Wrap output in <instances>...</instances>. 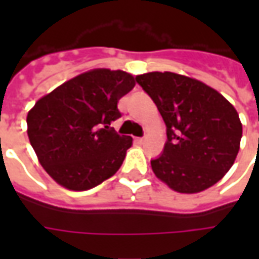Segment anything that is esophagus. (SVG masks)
Instances as JSON below:
<instances>
[{
    "instance_id": "esophagus-1",
    "label": "esophagus",
    "mask_w": 259,
    "mask_h": 259,
    "mask_svg": "<svg viewBox=\"0 0 259 259\" xmlns=\"http://www.w3.org/2000/svg\"><path fill=\"white\" fill-rule=\"evenodd\" d=\"M144 141H146V137H139V139H137V143H140V144H143Z\"/></svg>"
}]
</instances>
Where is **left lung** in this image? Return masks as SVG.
<instances>
[{
  "mask_svg": "<svg viewBox=\"0 0 259 259\" xmlns=\"http://www.w3.org/2000/svg\"><path fill=\"white\" fill-rule=\"evenodd\" d=\"M166 124V143L151 159L158 179L179 193L213 186L232 168L241 122L230 102L209 85L172 72L136 76Z\"/></svg>",
  "mask_w": 259,
  "mask_h": 259,
  "instance_id": "1",
  "label": "left lung"
}]
</instances>
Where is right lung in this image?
<instances>
[{
  "mask_svg": "<svg viewBox=\"0 0 259 259\" xmlns=\"http://www.w3.org/2000/svg\"><path fill=\"white\" fill-rule=\"evenodd\" d=\"M123 70L94 69L61 84L27 113V136L38 161L69 190L96 187L118 172L132 146L111 123L118 101L135 87Z\"/></svg>",
  "mask_w": 259,
  "mask_h": 259,
  "instance_id": "right-lung-1",
  "label": "right lung"
}]
</instances>
